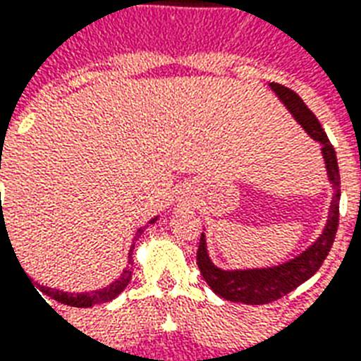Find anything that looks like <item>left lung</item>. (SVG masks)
Masks as SVG:
<instances>
[{
    "label": "left lung",
    "instance_id": "8db88e82",
    "mask_svg": "<svg viewBox=\"0 0 361 361\" xmlns=\"http://www.w3.org/2000/svg\"><path fill=\"white\" fill-rule=\"evenodd\" d=\"M271 89L276 92L282 104L288 107L299 125L309 132L316 142L322 144V155L326 161L327 178L334 183L335 195L329 208V217L320 238L305 250L301 255H297L293 259L286 261L279 267H269V269H244V271H224L210 261L208 250H206V238L200 235L199 252H197V265L206 280V284L210 286L214 293L224 297L227 301L244 302V305H265L288 295L297 286L314 274L322 267L324 259L329 254V250L334 246L337 227H339V200H341V176L339 164H337V155L331 142L327 140L326 132L322 128L320 121L316 119V115L310 111L307 104L299 98L297 92L291 89L279 85V82H269Z\"/></svg>",
    "mask_w": 361,
    "mask_h": 361
}]
</instances>
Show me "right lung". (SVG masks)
<instances>
[{
    "instance_id": "add662e5",
    "label": "right lung",
    "mask_w": 361,
    "mask_h": 361,
    "mask_svg": "<svg viewBox=\"0 0 361 361\" xmlns=\"http://www.w3.org/2000/svg\"><path fill=\"white\" fill-rule=\"evenodd\" d=\"M0 169H1V162H0ZM155 221H157V217L155 219H151V224H155ZM4 227H5V217H4V208H1L0 235ZM142 233H144V229L137 231L136 236H134V240H137V236L142 235ZM132 250H134V244H132ZM132 250H130V254H128V265H132ZM26 279H27V274H26ZM130 279H132V269H125V272L121 274V279L115 280L114 284H109L107 288H104V290L90 291V293H68V291L52 290V288L39 286V291H43L45 295H49L51 299H54V301L62 302V305H70V307H77V309H89V307H92V305H100V302H107V301H111V299H115V297L119 295L121 291L125 290L126 286H128ZM27 280H30V284L34 286V290H35V286L37 284H34L32 279H27ZM39 291H37V293H39Z\"/></svg>"
}]
</instances>
